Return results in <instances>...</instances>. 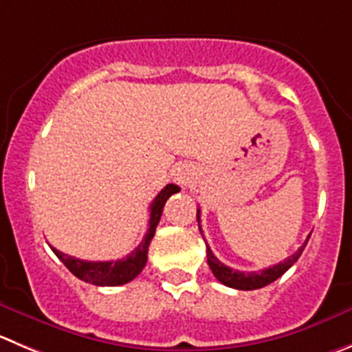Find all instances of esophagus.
Wrapping results in <instances>:
<instances>
[{
    "label": "esophagus",
    "mask_w": 352,
    "mask_h": 352,
    "mask_svg": "<svg viewBox=\"0 0 352 352\" xmlns=\"http://www.w3.org/2000/svg\"><path fill=\"white\" fill-rule=\"evenodd\" d=\"M176 182L179 183H188L190 182V169L188 167H179L178 170H176Z\"/></svg>",
    "instance_id": "34e87169"
}]
</instances>
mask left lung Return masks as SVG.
<instances>
[{"instance_id": "left-lung-1", "label": "left lung", "mask_w": 352, "mask_h": 352, "mask_svg": "<svg viewBox=\"0 0 352 352\" xmlns=\"http://www.w3.org/2000/svg\"><path fill=\"white\" fill-rule=\"evenodd\" d=\"M197 223H199V230H200V233H202V228H200V209H197ZM307 240H309V236H307ZM307 240L299 247V250H297L296 254H292L290 257H287L283 263L274 264V266L266 267V270H263V271H247V273H243V271L224 266V264L221 263L216 256H214L209 245H207V264H209V267H210V271H212L214 276H216V278L219 280L223 285L232 287V289H239V290L263 289V287L270 285L271 282H274L276 278H280V276H282V274L289 270V267H292V264L296 263V261L300 257V254H302Z\"/></svg>"}]
</instances>
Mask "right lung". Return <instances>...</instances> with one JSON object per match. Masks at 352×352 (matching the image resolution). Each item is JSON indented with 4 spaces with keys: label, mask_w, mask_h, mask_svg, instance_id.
<instances>
[{
    "label": "right lung",
    "mask_w": 352,
    "mask_h": 352,
    "mask_svg": "<svg viewBox=\"0 0 352 352\" xmlns=\"http://www.w3.org/2000/svg\"><path fill=\"white\" fill-rule=\"evenodd\" d=\"M179 188L176 185H167L166 188L160 190L159 195L153 199L152 206H150V219H148V230H146L145 239L142 240L138 247L133 250L131 254L119 261H82L76 259L72 256L60 252L55 247L52 250L55 256L69 267L72 274H76L82 282L93 283L98 287H116L124 285V283L131 282L142 273V270L146 264V257H148V247L152 242L153 235H155V228L159 224L160 216H162L164 204L167 202L173 193H178Z\"/></svg>",
    "instance_id": "add662e5"
}]
</instances>
